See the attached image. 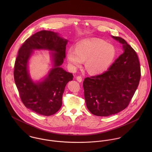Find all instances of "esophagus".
Masks as SVG:
<instances>
[{"instance_id": "1", "label": "esophagus", "mask_w": 152, "mask_h": 152, "mask_svg": "<svg viewBox=\"0 0 152 152\" xmlns=\"http://www.w3.org/2000/svg\"><path fill=\"white\" fill-rule=\"evenodd\" d=\"M77 80L78 81V82L79 83H81L82 81H83V79H82V77L81 76H77Z\"/></svg>"}]
</instances>
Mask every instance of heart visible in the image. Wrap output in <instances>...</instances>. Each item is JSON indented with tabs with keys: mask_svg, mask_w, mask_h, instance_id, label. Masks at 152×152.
Returning a JSON list of instances; mask_svg holds the SVG:
<instances>
[{
	"mask_svg": "<svg viewBox=\"0 0 152 152\" xmlns=\"http://www.w3.org/2000/svg\"><path fill=\"white\" fill-rule=\"evenodd\" d=\"M116 54L113 45L101 39L82 40L70 48L66 53L69 64L72 68L80 67L84 61L87 71L94 75L106 71L114 61Z\"/></svg>",
	"mask_w": 152,
	"mask_h": 152,
	"instance_id": "b5f03b06",
	"label": "heart"
}]
</instances>
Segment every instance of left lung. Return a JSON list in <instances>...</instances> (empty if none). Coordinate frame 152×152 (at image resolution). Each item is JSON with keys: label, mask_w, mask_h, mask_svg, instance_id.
Masks as SVG:
<instances>
[{"label": "left lung", "mask_w": 152, "mask_h": 152, "mask_svg": "<svg viewBox=\"0 0 152 152\" xmlns=\"http://www.w3.org/2000/svg\"><path fill=\"white\" fill-rule=\"evenodd\" d=\"M122 44L124 53L106 72L85 78L83 83L87 108L93 115L108 116L126 108L140 78L136 51L121 37L112 36Z\"/></svg>", "instance_id": "1"}]
</instances>
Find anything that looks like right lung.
<instances>
[{"instance_id": "add662e5", "label": "right lung", "mask_w": 152, "mask_h": 152, "mask_svg": "<svg viewBox=\"0 0 152 152\" xmlns=\"http://www.w3.org/2000/svg\"><path fill=\"white\" fill-rule=\"evenodd\" d=\"M68 40L57 33L42 30L27 39L18 51L14 79L22 102L27 108L44 116L56 113L62 105V96L66 84L73 80V75L61 65L65 58ZM50 50L53 67L42 81L34 82L28 69V61L34 50Z\"/></svg>"}]
</instances>
